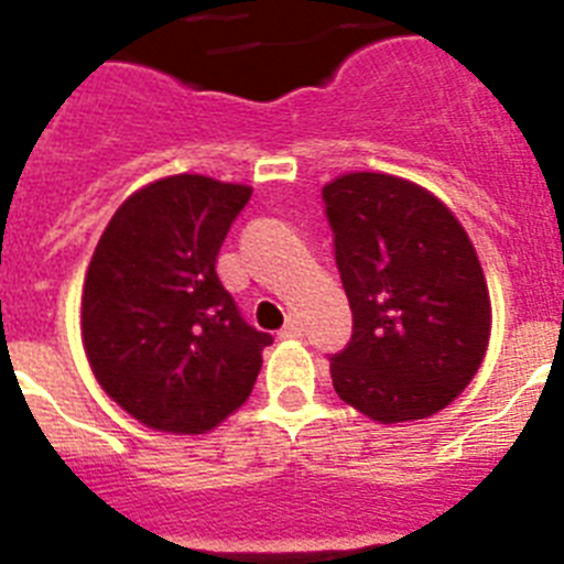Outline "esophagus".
<instances>
[{
	"label": "esophagus",
	"instance_id": "34e87169",
	"mask_svg": "<svg viewBox=\"0 0 564 564\" xmlns=\"http://www.w3.org/2000/svg\"><path fill=\"white\" fill-rule=\"evenodd\" d=\"M279 338H302V322H299V318H291V322L279 330Z\"/></svg>",
	"mask_w": 564,
	"mask_h": 564
}]
</instances>
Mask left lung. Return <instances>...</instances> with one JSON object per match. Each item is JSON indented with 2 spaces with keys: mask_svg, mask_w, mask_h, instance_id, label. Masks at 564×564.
<instances>
[{
  "mask_svg": "<svg viewBox=\"0 0 564 564\" xmlns=\"http://www.w3.org/2000/svg\"><path fill=\"white\" fill-rule=\"evenodd\" d=\"M352 338L330 358L338 398L378 423L446 410L480 370L491 299L475 246L430 188L383 172L322 188Z\"/></svg>",
  "mask_w": 564,
  "mask_h": 564,
  "instance_id": "left-lung-1",
  "label": "left lung"
}]
</instances>
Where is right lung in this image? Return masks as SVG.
Here are the masks:
<instances>
[{
  "mask_svg": "<svg viewBox=\"0 0 564 564\" xmlns=\"http://www.w3.org/2000/svg\"><path fill=\"white\" fill-rule=\"evenodd\" d=\"M251 192L206 174H169L129 194L89 259V370L149 430L212 432L248 401L262 370L273 338L242 322L214 271Z\"/></svg>",
  "mask_w": 564,
  "mask_h": 564,
  "instance_id": "obj_1",
  "label": "right lung"
}]
</instances>
